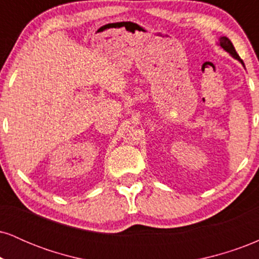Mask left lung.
<instances>
[{
  "instance_id": "8db88e82",
  "label": "left lung",
  "mask_w": 259,
  "mask_h": 259,
  "mask_svg": "<svg viewBox=\"0 0 259 259\" xmlns=\"http://www.w3.org/2000/svg\"><path fill=\"white\" fill-rule=\"evenodd\" d=\"M219 46H221L223 50H225V51H227L229 55L233 56L235 59H237V61H239L240 63H241L243 67H245V64H243V61L241 58H240V56L237 55V52H236V50H235L234 45L231 44V41L229 40L227 36H222L221 38H219Z\"/></svg>"
}]
</instances>
